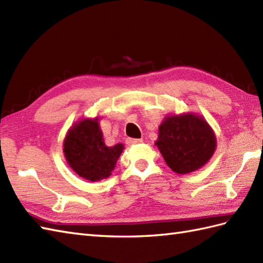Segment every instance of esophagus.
<instances>
[{
	"instance_id": "esophagus-1",
	"label": "esophagus",
	"mask_w": 263,
	"mask_h": 263,
	"mask_svg": "<svg viewBox=\"0 0 263 263\" xmlns=\"http://www.w3.org/2000/svg\"><path fill=\"white\" fill-rule=\"evenodd\" d=\"M140 142H142V139H132V138L126 139V143L128 144V146H133V144H137Z\"/></svg>"
}]
</instances>
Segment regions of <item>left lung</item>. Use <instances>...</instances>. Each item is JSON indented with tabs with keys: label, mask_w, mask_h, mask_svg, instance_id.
Segmentation results:
<instances>
[{
	"label": "left lung",
	"mask_w": 263,
	"mask_h": 263,
	"mask_svg": "<svg viewBox=\"0 0 263 263\" xmlns=\"http://www.w3.org/2000/svg\"><path fill=\"white\" fill-rule=\"evenodd\" d=\"M155 144L173 172L189 174L208 163L217 140L202 116L186 113L166 116Z\"/></svg>",
	"instance_id": "1"
}]
</instances>
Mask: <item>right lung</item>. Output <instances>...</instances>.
Here are the masks:
<instances>
[{"label":"right lung","instance_id":"1","mask_svg":"<svg viewBox=\"0 0 263 263\" xmlns=\"http://www.w3.org/2000/svg\"><path fill=\"white\" fill-rule=\"evenodd\" d=\"M123 148L122 143L106 146L98 117L83 119L72 125L63 143L69 166L80 177L91 182L107 178L111 174Z\"/></svg>","mask_w":263,"mask_h":263}]
</instances>
